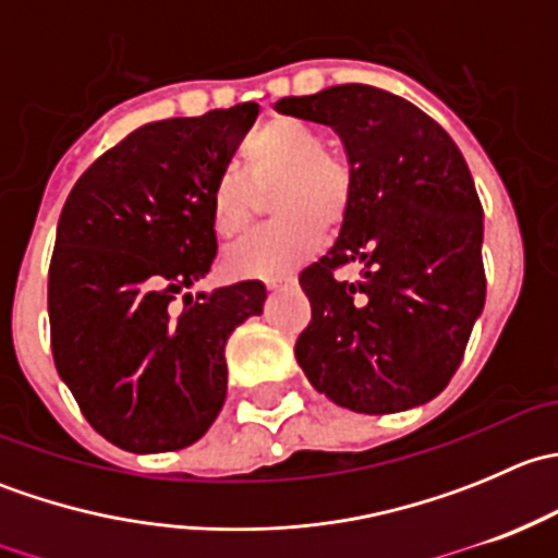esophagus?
<instances>
[{
  "label": "esophagus",
  "mask_w": 558,
  "mask_h": 558,
  "mask_svg": "<svg viewBox=\"0 0 558 558\" xmlns=\"http://www.w3.org/2000/svg\"><path fill=\"white\" fill-rule=\"evenodd\" d=\"M291 283H294V278H291V275H289V278H269L267 289L269 291H280V289H286V286H291Z\"/></svg>",
  "instance_id": "34e87169"
}]
</instances>
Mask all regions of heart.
I'll return each mask as SVG.
<instances>
[{"mask_svg":"<svg viewBox=\"0 0 558 558\" xmlns=\"http://www.w3.org/2000/svg\"><path fill=\"white\" fill-rule=\"evenodd\" d=\"M272 185L269 213L278 223L227 253V269L240 278L289 275L320 245L324 227H340L351 210L353 170L345 156L326 148L311 123L272 118L240 145V174L227 172L213 185V232L223 240L245 234L256 213L253 194Z\"/></svg>","mask_w":558,"mask_h":558,"instance_id":"obj_1","label":"heart"}]
</instances>
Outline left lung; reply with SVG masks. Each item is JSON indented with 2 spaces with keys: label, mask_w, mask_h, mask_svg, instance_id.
Wrapping results in <instances>:
<instances>
[{
  "label": "left lung",
  "mask_w": 558,
  "mask_h": 558,
  "mask_svg": "<svg viewBox=\"0 0 558 558\" xmlns=\"http://www.w3.org/2000/svg\"><path fill=\"white\" fill-rule=\"evenodd\" d=\"M342 137L353 202L335 247L300 272L311 324L294 353L315 391L386 415L435 399L459 369L486 302L483 207L446 129L364 83L275 102ZM363 264L348 284L336 269Z\"/></svg>",
  "instance_id": "1"
}]
</instances>
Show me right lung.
Instances as JSON below:
<instances>
[{
  "instance_id": "obj_1",
  "label": "right lung",
  "mask_w": 558,
  "mask_h": 558,
  "mask_svg": "<svg viewBox=\"0 0 558 558\" xmlns=\"http://www.w3.org/2000/svg\"><path fill=\"white\" fill-rule=\"evenodd\" d=\"M258 105L145 123L72 185L48 269L50 351L88 424L132 453L199 440L227 399V340L262 280L178 293L216 258L210 196Z\"/></svg>"
}]
</instances>
